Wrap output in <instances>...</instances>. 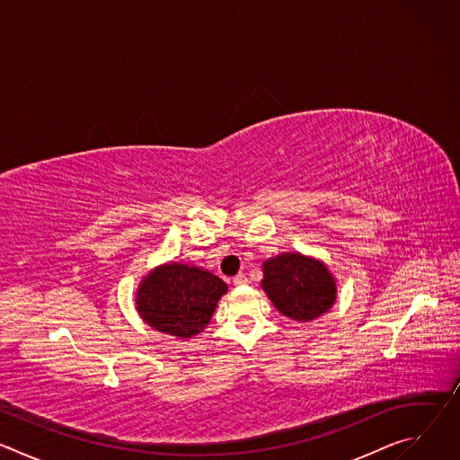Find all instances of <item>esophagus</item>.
Masks as SVG:
<instances>
[{"label": "esophagus", "instance_id": "esophagus-1", "mask_svg": "<svg viewBox=\"0 0 460 460\" xmlns=\"http://www.w3.org/2000/svg\"><path fill=\"white\" fill-rule=\"evenodd\" d=\"M234 286H245L247 284V277L243 273H238L234 279H233Z\"/></svg>", "mask_w": 460, "mask_h": 460}]
</instances>
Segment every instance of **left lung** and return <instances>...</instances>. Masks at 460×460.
I'll list each match as a JSON object with an SVG mask.
<instances>
[{"label": "left lung", "mask_w": 460, "mask_h": 460, "mask_svg": "<svg viewBox=\"0 0 460 460\" xmlns=\"http://www.w3.org/2000/svg\"><path fill=\"white\" fill-rule=\"evenodd\" d=\"M261 289L277 311L291 320L313 322L337 300V279L314 256L280 252L261 264Z\"/></svg>", "instance_id": "8db88e82"}]
</instances>
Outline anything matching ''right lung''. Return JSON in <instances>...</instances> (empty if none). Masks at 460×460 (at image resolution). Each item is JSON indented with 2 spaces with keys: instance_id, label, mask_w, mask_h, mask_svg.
I'll return each instance as SVG.
<instances>
[{
  "instance_id": "1",
  "label": "right lung",
  "mask_w": 460,
  "mask_h": 460,
  "mask_svg": "<svg viewBox=\"0 0 460 460\" xmlns=\"http://www.w3.org/2000/svg\"><path fill=\"white\" fill-rule=\"evenodd\" d=\"M226 293L227 284L211 271L165 261L142 279L135 304L151 330L187 341L206 330Z\"/></svg>"
}]
</instances>
